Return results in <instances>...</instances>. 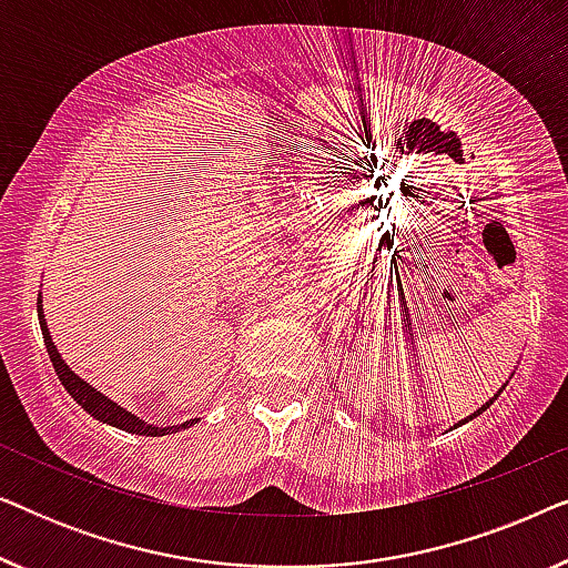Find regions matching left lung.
Masks as SVG:
<instances>
[{"mask_svg": "<svg viewBox=\"0 0 568 568\" xmlns=\"http://www.w3.org/2000/svg\"><path fill=\"white\" fill-rule=\"evenodd\" d=\"M507 383H509V379H507ZM504 387H507V385H501V390H504ZM501 390H499V393H496V395H494V398H488V400L484 403V406H480L478 410H473V414H470V416H465V418H463V422H457V424H455V429H457V426L468 424V422H473V418H476V416H480V414H484V410H486L488 406H491V403H494L496 398H499V395H501Z\"/></svg>", "mask_w": 568, "mask_h": 568, "instance_id": "1", "label": "left lung"}]
</instances>
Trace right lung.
I'll return each mask as SVG.
<instances>
[{"mask_svg":"<svg viewBox=\"0 0 568 568\" xmlns=\"http://www.w3.org/2000/svg\"><path fill=\"white\" fill-rule=\"evenodd\" d=\"M41 294H38V321H41V331H43V341H45V352H49L51 362H53V369H57V375L61 379V385L67 387V393L72 395V398L80 403V406L88 410L92 418H98V422H103L108 426H115V429L121 432H129V434H142V437H165V434H173V432H181V429H189L199 422V418H191V422H183V424H175V426H158V424H146L144 418H139L126 410L119 403L108 398L100 390H95L90 383H84L80 375H74L72 369H69V364L61 359L59 348L53 346V338L49 333V325H45V315H43V305H41Z\"/></svg>","mask_w":568,"mask_h":568,"instance_id":"1","label":"right lung"}]
</instances>
